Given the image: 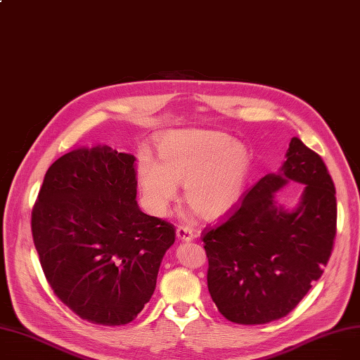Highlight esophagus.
Returning a JSON list of instances; mask_svg holds the SVG:
<instances>
[{
  "label": "esophagus",
  "mask_w": 360,
  "mask_h": 360,
  "mask_svg": "<svg viewBox=\"0 0 360 360\" xmlns=\"http://www.w3.org/2000/svg\"><path fill=\"white\" fill-rule=\"evenodd\" d=\"M176 236H178L181 240H185V242H190V240H193V239L195 238L193 229L188 228V226H178Z\"/></svg>",
  "instance_id": "1"
}]
</instances>
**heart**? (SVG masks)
Returning a JSON list of instances; mask_svg holds the SVG:
<instances>
[{"label": "heart", "mask_w": 360, "mask_h": 360, "mask_svg": "<svg viewBox=\"0 0 360 360\" xmlns=\"http://www.w3.org/2000/svg\"><path fill=\"white\" fill-rule=\"evenodd\" d=\"M159 163L143 153L139 184L151 213L166 214L184 184L185 202L202 219L228 212L239 198L248 175L250 156L240 143L223 132L172 131L158 146Z\"/></svg>", "instance_id": "1"}]
</instances>
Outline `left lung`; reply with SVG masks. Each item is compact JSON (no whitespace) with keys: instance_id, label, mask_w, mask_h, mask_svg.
I'll use <instances>...</instances> for the list:
<instances>
[{"instance_id":"obj_1","label":"left lung","mask_w":360,"mask_h":360,"mask_svg":"<svg viewBox=\"0 0 360 360\" xmlns=\"http://www.w3.org/2000/svg\"><path fill=\"white\" fill-rule=\"evenodd\" d=\"M278 174L261 178L243 200L201 233L209 258L207 286L219 312L254 326L286 316L330 259L335 231V188L318 153L293 137ZM289 180L306 185L289 212L274 193Z\"/></svg>"}]
</instances>
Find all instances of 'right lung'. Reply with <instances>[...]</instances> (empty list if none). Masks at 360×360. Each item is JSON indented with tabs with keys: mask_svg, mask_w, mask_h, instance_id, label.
<instances>
[{
	"mask_svg": "<svg viewBox=\"0 0 360 360\" xmlns=\"http://www.w3.org/2000/svg\"><path fill=\"white\" fill-rule=\"evenodd\" d=\"M136 158L108 146L55 160L32 210V235L53 293L101 326L134 319L156 289L175 226L139 209Z\"/></svg>",
	"mask_w": 360,
	"mask_h": 360,
	"instance_id": "add662e5",
	"label": "right lung"
}]
</instances>
